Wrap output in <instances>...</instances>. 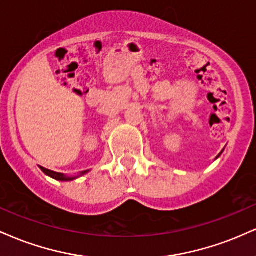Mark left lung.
<instances>
[{
	"mask_svg": "<svg viewBox=\"0 0 256 256\" xmlns=\"http://www.w3.org/2000/svg\"><path fill=\"white\" fill-rule=\"evenodd\" d=\"M219 155H220V154H219ZM219 155H218V156H219Z\"/></svg>",
	"mask_w": 256,
	"mask_h": 256,
	"instance_id": "1",
	"label": "left lung"
}]
</instances>
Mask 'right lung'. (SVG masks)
I'll use <instances>...</instances> for the list:
<instances>
[{
	"mask_svg": "<svg viewBox=\"0 0 256 256\" xmlns=\"http://www.w3.org/2000/svg\"><path fill=\"white\" fill-rule=\"evenodd\" d=\"M40 170H42V171L46 173V176H49V177H52V178H54V179H56V180H60V182H70V180H73V179H76V178H78V177H68V176H66V174H64V173H58V172H54V171H50V170H48V168H44V167H42V166H40ZM89 171H83L80 173V176H83V174H85V173H88Z\"/></svg>",
	"mask_w": 256,
	"mask_h": 256,
	"instance_id": "1",
	"label": "right lung"
}]
</instances>
